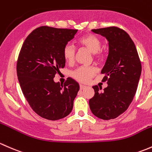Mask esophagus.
<instances>
[{
  "label": "esophagus",
  "instance_id": "obj_1",
  "mask_svg": "<svg viewBox=\"0 0 152 152\" xmlns=\"http://www.w3.org/2000/svg\"><path fill=\"white\" fill-rule=\"evenodd\" d=\"M86 86H83V85H80V90H83V89H85Z\"/></svg>",
  "mask_w": 152,
  "mask_h": 152
}]
</instances>
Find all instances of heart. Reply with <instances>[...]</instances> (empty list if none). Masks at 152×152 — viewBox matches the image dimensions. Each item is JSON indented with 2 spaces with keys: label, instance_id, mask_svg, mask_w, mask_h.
I'll list each match as a JSON object with an SVG mask.
<instances>
[{
  "label": "heart",
  "instance_id": "1",
  "mask_svg": "<svg viewBox=\"0 0 152 152\" xmlns=\"http://www.w3.org/2000/svg\"><path fill=\"white\" fill-rule=\"evenodd\" d=\"M80 45L84 47L94 58L99 60L102 58L101 41L94 34H86L78 40ZM75 56V49L71 44L65 45L63 50V56L69 63H72ZM96 69L94 67H80L72 72V76L76 80L80 83H88L96 73Z\"/></svg>",
  "mask_w": 152,
  "mask_h": 152
}]
</instances>
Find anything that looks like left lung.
<instances>
[{
    "mask_svg": "<svg viewBox=\"0 0 152 152\" xmlns=\"http://www.w3.org/2000/svg\"><path fill=\"white\" fill-rule=\"evenodd\" d=\"M108 42V56L101 73L107 86H94V96L89 107L95 116L103 120L117 118L132 102L141 74V64L135 45L129 34L117 27L94 29Z\"/></svg>",
    "mask_w": 152,
    "mask_h": 152,
    "instance_id": "1",
    "label": "left lung"
}]
</instances>
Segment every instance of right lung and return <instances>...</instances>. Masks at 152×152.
<instances>
[{
  "label": "right lung",
  "instance_id": "obj_1",
  "mask_svg": "<svg viewBox=\"0 0 152 152\" xmlns=\"http://www.w3.org/2000/svg\"><path fill=\"white\" fill-rule=\"evenodd\" d=\"M77 32L42 26L33 31L22 46L17 64L19 83L33 110L46 119H61L72 110L79 83L69 77L61 85L53 78L65 66L64 48Z\"/></svg>",
  "mask_w": 152,
  "mask_h": 152
}]
</instances>
